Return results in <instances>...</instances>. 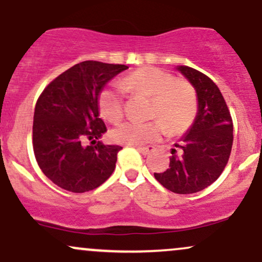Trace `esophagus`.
Instances as JSON below:
<instances>
[{
	"instance_id": "1",
	"label": "esophagus",
	"mask_w": 262,
	"mask_h": 262,
	"mask_svg": "<svg viewBox=\"0 0 262 262\" xmlns=\"http://www.w3.org/2000/svg\"><path fill=\"white\" fill-rule=\"evenodd\" d=\"M137 150L143 155H149L155 150L154 146H137Z\"/></svg>"
}]
</instances>
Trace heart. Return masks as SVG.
<instances>
[{
    "label": "heart",
    "mask_w": 262,
    "mask_h": 262,
    "mask_svg": "<svg viewBox=\"0 0 262 262\" xmlns=\"http://www.w3.org/2000/svg\"><path fill=\"white\" fill-rule=\"evenodd\" d=\"M125 91L151 98L150 116L159 118L148 123L125 122L112 130L114 141L139 146L158 140L165 127L170 134H181L191 127L197 114V95L187 81L152 66H144L122 80ZM103 118L117 123L123 118V97L119 90L107 87L98 96Z\"/></svg>",
    "instance_id": "heart-1"
}]
</instances>
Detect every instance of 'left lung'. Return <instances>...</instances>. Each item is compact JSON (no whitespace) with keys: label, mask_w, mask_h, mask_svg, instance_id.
<instances>
[{"label":"left lung","mask_w":262,"mask_h":262,"mask_svg":"<svg viewBox=\"0 0 262 262\" xmlns=\"http://www.w3.org/2000/svg\"><path fill=\"white\" fill-rule=\"evenodd\" d=\"M194 89L197 114L185 135L171 149L170 166L154 172L171 192L196 193L208 187L223 172L233 145V121L218 86L208 76L186 65L176 66Z\"/></svg>","instance_id":"1"}]
</instances>
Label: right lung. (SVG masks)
Here are the masks:
<instances>
[{
  "instance_id": "1",
  "label": "right lung",
  "mask_w": 262,
  "mask_h": 262,
  "mask_svg": "<svg viewBox=\"0 0 262 262\" xmlns=\"http://www.w3.org/2000/svg\"><path fill=\"white\" fill-rule=\"evenodd\" d=\"M127 69L87 60L59 75L38 98L33 149L40 170L59 187L82 193L97 188L113 173L122 146L101 141L107 128L100 118L98 96Z\"/></svg>"
}]
</instances>
